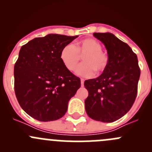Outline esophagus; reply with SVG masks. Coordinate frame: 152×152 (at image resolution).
<instances>
[{
    "label": "esophagus",
    "mask_w": 152,
    "mask_h": 152,
    "mask_svg": "<svg viewBox=\"0 0 152 152\" xmlns=\"http://www.w3.org/2000/svg\"><path fill=\"white\" fill-rule=\"evenodd\" d=\"M84 82H85V79H81V85H82V86H84Z\"/></svg>",
    "instance_id": "1"
}]
</instances>
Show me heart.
Returning <instances> with one entry per match:
<instances>
[{
	"instance_id": "heart-1",
	"label": "heart",
	"mask_w": 152,
	"mask_h": 152,
	"mask_svg": "<svg viewBox=\"0 0 152 152\" xmlns=\"http://www.w3.org/2000/svg\"><path fill=\"white\" fill-rule=\"evenodd\" d=\"M102 48L99 41L88 38L74 45H65L61 50L60 59L67 70L73 71L80 61V56H83L84 63L76 68V73L83 77H93L95 70L102 73L108 65L109 57Z\"/></svg>"
}]
</instances>
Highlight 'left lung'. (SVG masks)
<instances>
[{"instance_id": "1", "label": "left lung", "mask_w": 152, "mask_h": 152, "mask_svg": "<svg viewBox=\"0 0 152 152\" xmlns=\"http://www.w3.org/2000/svg\"><path fill=\"white\" fill-rule=\"evenodd\" d=\"M93 36L104 44L109 62L100 76L85 82L89 93L85 110L93 120L110 123L123 117L132 107L140 69L137 55L126 42L111 33H94Z\"/></svg>"}]
</instances>
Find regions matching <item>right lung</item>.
<instances>
[{
	"label": "right lung",
	"mask_w": 152,
	"mask_h": 152,
	"mask_svg": "<svg viewBox=\"0 0 152 152\" xmlns=\"http://www.w3.org/2000/svg\"><path fill=\"white\" fill-rule=\"evenodd\" d=\"M78 37L50 34L21 47L14 67L15 92L19 104L33 118H61L81 87L80 79L60 59L62 49Z\"/></svg>",
	"instance_id": "1"
}]
</instances>
